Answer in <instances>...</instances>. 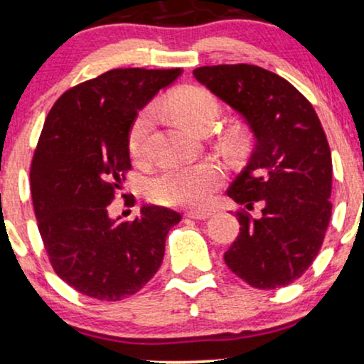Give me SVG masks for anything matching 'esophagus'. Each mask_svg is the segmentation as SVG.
Returning a JSON list of instances; mask_svg holds the SVG:
<instances>
[{
	"mask_svg": "<svg viewBox=\"0 0 364 364\" xmlns=\"http://www.w3.org/2000/svg\"><path fill=\"white\" fill-rule=\"evenodd\" d=\"M186 216L191 219H208L213 216V213H210V210H191V213H187Z\"/></svg>",
	"mask_w": 364,
	"mask_h": 364,
	"instance_id": "obj_1",
	"label": "esophagus"
}]
</instances>
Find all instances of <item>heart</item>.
<instances>
[{
    "label": "heart",
    "mask_w": 364,
    "mask_h": 364,
    "mask_svg": "<svg viewBox=\"0 0 364 364\" xmlns=\"http://www.w3.org/2000/svg\"><path fill=\"white\" fill-rule=\"evenodd\" d=\"M167 109L178 123L191 132L199 133L205 127H213L219 114V102L208 89L187 86L175 91L167 100ZM155 121L151 107L141 111L129 129V151L134 159L146 154L148 134ZM224 170L216 161H205L187 167H168L161 170L148 182V194L156 203L182 208H204L221 186Z\"/></svg>",
    "instance_id": "heart-1"
}]
</instances>
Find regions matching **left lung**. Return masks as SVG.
I'll return each instance as SVG.
<instances>
[{
  "instance_id": "obj_1",
  "label": "left lung",
  "mask_w": 364,
  "mask_h": 364,
  "mask_svg": "<svg viewBox=\"0 0 364 364\" xmlns=\"http://www.w3.org/2000/svg\"><path fill=\"white\" fill-rule=\"evenodd\" d=\"M194 77L231 106L255 148L228 196L262 216L237 213L240 235L224 253L232 273L255 289L285 287L319 253L331 210L333 160L311 102L289 80L258 65H210Z\"/></svg>"
}]
</instances>
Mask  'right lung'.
Instances as JSON below:
<instances>
[{
  "instance_id": "1",
  "label": "right lung",
  "mask_w": 364,
  "mask_h": 364,
  "mask_svg": "<svg viewBox=\"0 0 364 364\" xmlns=\"http://www.w3.org/2000/svg\"><path fill=\"white\" fill-rule=\"evenodd\" d=\"M182 69H113L58 97L30 168L38 231L53 272L97 300L127 299L160 268L170 228L182 216L143 205L132 223L107 213L132 168L129 129L138 111Z\"/></svg>"
}]
</instances>
